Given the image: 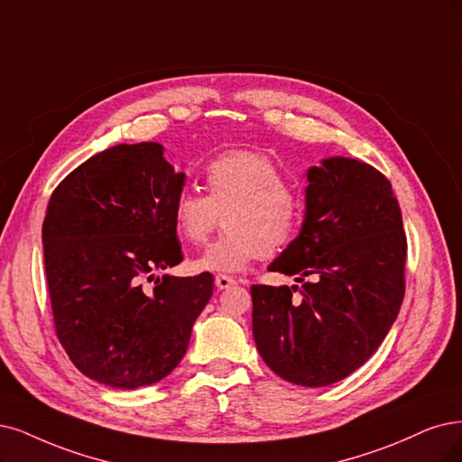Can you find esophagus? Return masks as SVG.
<instances>
[{
	"label": "esophagus",
	"mask_w": 462,
	"mask_h": 462,
	"mask_svg": "<svg viewBox=\"0 0 462 462\" xmlns=\"http://www.w3.org/2000/svg\"><path fill=\"white\" fill-rule=\"evenodd\" d=\"M215 285H217L218 289H228V287L236 285V280L230 278V276H226V274H218V276L215 278Z\"/></svg>",
	"instance_id": "obj_1"
}]
</instances>
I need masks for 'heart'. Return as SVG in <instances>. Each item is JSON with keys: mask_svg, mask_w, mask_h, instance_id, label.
<instances>
[{"mask_svg": "<svg viewBox=\"0 0 462 462\" xmlns=\"http://www.w3.org/2000/svg\"><path fill=\"white\" fill-rule=\"evenodd\" d=\"M203 188L205 196L184 190L173 203V225L186 244H205L220 215L225 218L226 234L205 249L196 270L242 272L257 257H276L295 240L304 203L266 153H218L205 165Z\"/></svg>", "mask_w": 462, "mask_h": 462, "instance_id": "obj_1", "label": "heart"}]
</instances>
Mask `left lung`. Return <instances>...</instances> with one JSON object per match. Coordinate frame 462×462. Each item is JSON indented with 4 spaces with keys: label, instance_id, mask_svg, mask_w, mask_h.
<instances>
[{
    "label": "left lung",
    "instance_id": "1",
    "mask_svg": "<svg viewBox=\"0 0 462 462\" xmlns=\"http://www.w3.org/2000/svg\"><path fill=\"white\" fill-rule=\"evenodd\" d=\"M306 180L300 232L268 270L311 282L253 285V338L282 379L318 388L362 367L388 335L405 293L407 240L392 184L374 167L333 156Z\"/></svg>",
    "mask_w": 462,
    "mask_h": 462
}]
</instances>
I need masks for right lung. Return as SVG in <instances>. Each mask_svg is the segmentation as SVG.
<instances>
[{"label": "right lung", "mask_w": 462, "mask_h": 462, "mask_svg": "<svg viewBox=\"0 0 462 462\" xmlns=\"http://www.w3.org/2000/svg\"><path fill=\"white\" fill-rule=\"evenodd\" d=\"M184 179L160 143L117 144L76 167L49 199L42 240L57 337L100 384L165 379L213 295L209 272L153 276L182 261L173 203Z\"/></svg>", "instance_id": "right-lung-1"}]
</instances>
